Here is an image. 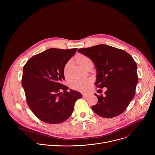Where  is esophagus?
<instances>
[{
  "mask_svg": "<svg viewBox=\"0 0 155 155\" xmlns=\"http://www.w3.org/2000/svg\"><path fill=\"white\" fill-rule=\"evenodd\" d=\"M90 96V94H83V97H87Z\"/></svg>",
  "mask_w": 155,
  "mask_h": 155,
  "instance_id": "1",
  "label": "esophagus"
}]
</instances>
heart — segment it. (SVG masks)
<instances>
[{
    "instance_id": "b5f03b06",
    "label": "heart",
    "mask_w": 155,
    "mask_h": 155,
    "mask_svg": "<svg viewBox=\"0 0 155 155\" xmlns=\"http://www.w3.org/2000/svg\"><path fill=\"white\" fill-rule=\"evenodd\" d=\"M76 61L78 64L81 65V67L84 69L87 66L92 65L93 62L91 59L84 54H78L76 56ZM72 64V61L70 60L66 62L64 67V75L65 78H68L69 77V69ZM91 83V80L90 78H77L72 80L70 86L71 88L75 90L84 91H85L88 86Z\"/></svg>"
}]
</instances>
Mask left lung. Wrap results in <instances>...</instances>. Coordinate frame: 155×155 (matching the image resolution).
I'll list each match as a JSON object with an SVG mask.
<instances>
[{"mask_svg":"<svg viewBox=\"0 0 155 155\" xmlns=\"http://www.w3.org/2000/svg\"><path fill=\"white\" fill-rule=\"evenodd\" d=\"M78 51L94 62L97 72L95 84L107 89L105 96L95 94L98 102L92 107L94 112L104 118L121 114L136 93L138 77L134 59L124 50L102 44Z\"/></svg>","mask_w":155,"mask_h":155,"instance_id":"8db88e82","label":"left lung"}]
</instances>
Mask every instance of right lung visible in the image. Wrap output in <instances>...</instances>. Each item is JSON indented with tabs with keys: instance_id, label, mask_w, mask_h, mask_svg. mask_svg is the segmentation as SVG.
<instances>
[{
	"instance_id": "right-lung-1",
	"label": "right lung",
	"mask_w": 155,
	"mask_h": 155,
	"mask_svg": "<svg viewBox=\"0 0 155 155\" xmlns=\"http://www.w3.org/2000/svg\"><path fill=\"white\" fill-rule=\"evenodd\" d=\"M77 48H50L32 56L25 65L22 86L28 104L41 121L59 124L67 120L74 111L80 93L62 84L64 67ZM64 93H63V92Z\"/></svg>"
}]
</instances>
